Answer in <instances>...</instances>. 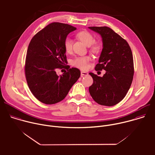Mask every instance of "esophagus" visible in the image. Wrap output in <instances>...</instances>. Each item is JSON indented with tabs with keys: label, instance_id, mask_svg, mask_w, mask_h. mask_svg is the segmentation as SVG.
<instances>
[{
	"label": "esophagus",
	"instance_id": "34e87169",
	"mask_svg": "<svg viewBox=\"0 0 155 155\" xmlns=\"http://www.w3.org/2000/svg\"><path fill=\"white\" fill-rule=\"evenodd\" d=\"M87 73L86 72H84V71H81V76L83 77L84 75H87Z\"/></svg>",
	"mask_w": 155,
	"mask_h": 155
}]
</instances>
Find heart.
Here are the masks:
<instances>
[{
	"mask_svg": "<svg viewBox=\"0 0 155 155\" xmlns=\"http://www.w3.org/2000/svg\"><path fill=\"white\" fill-rule=\"evenodd\" d=\"M77 37L85 45L90 47V51L93 53H99L102 48V45L97 41H94V37L93 34L87 31H81L77 34ZM65 51L70 53L72 51V41L67 38L64 43ZM91 60L90 56L78 57L72 61V65L81 70H86L88 67V63Z\"/></svg>",
	"mask_w": 155,
	"mask_h": 155,
	"instance_id": "heart-1",
	"label": "heart"
}]
</instances>
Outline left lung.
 Instances as JSON below:
<instances>
[{"mask_svg": "<svg viewBox=\"0 0 155 155\" xmlns=\"http://www.w3.org/2000/svg\"><path fill=\"white\" fill-rule=\"evenodd\" d=\"M101 35L103 48L96 71H106L102 77L90 72L93 79L89 91L97 104L113 106L121 101L130 87L134 61L128 43L108 27H89Z\"/></svg>", "mask_w": 155, "mask_h": 155, "instance_id": "obj_1", "label": "left lung"}]
</instances>
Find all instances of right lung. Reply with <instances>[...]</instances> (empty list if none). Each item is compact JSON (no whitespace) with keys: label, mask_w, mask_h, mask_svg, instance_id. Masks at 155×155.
<instances>
[{"label":"right lung","mask_w":155,"mask_h":155,"mask_svg":"<svg viewBox=\"0 0 155 155\" xmlns=\"http://www.w3.org/2000/svg\"><path fill=\"white\" fill-rule=\"evenodd\" d=\"M77 28L61 23H52L37 32L29 45L25 75L33 95L41 102L54 104L63 100L80 77L77 68L69 69L64 43L68 35ZM68 71L58 76L57 68Z\"/></svg>","instance_id":"add662e5"}]
</instances>
